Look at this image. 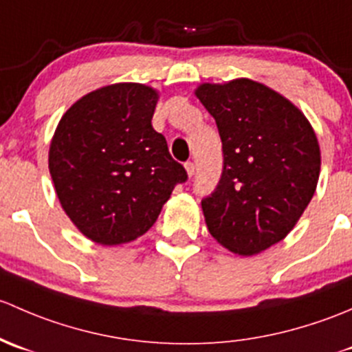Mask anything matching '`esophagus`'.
<instances>
[{
  "label": "esophagus",
  "mask_w": 352,
  "mask_h": 352,
  "mask_svg": "<svg viewBox=\"0 0 352 352\" xmlns=\"http://www.w3.org/2000/svg\"><path fill=\"white\" fill-rule=\"evenodd\" d=\"M184 169H186L188 176H190V177L195 175V164H193V162H186V164H184Z\"/></svg>",
  "instance_id": "esophagus-1"
}]
</instances>
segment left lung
<instances>
[{
    "instance_id": "8db88e82",
    "label": "left lung",
    "mask_w": 352,
    "mask_h": 352,
    "mask_svg": "<svg viewBox=\"0 0 352 352\" xmlns=\"http://www.w3.org/2000/svg\"><path fill=\"white\" fill-rule=\"evenodd\" d=\"M215 118L223 169L201 208L212 237L252 256L283 241L309 206L320 147L305 115L274 89L241 78L195 91Z\"/></svg>"
}]
</instances>
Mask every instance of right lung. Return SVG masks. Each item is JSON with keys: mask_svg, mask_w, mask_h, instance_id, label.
Returning a JSON list of instances; mask_svg holds the SVG:
<instances>
[{"mask_svg": "<svg viewBox=\"0 0 352 352\" xmlns=\"http://www.w3.org/2000/svg\"><path fill=\"white\" fill-rule=\"evenodd\" d=\"M159 93L117 82L88 93L63 115L49 149L60 206L101 245L135 241L154 226L186 171L152 129Z\"/></svg>", "mask_w": 352, "mask_h": 352, "instance_id": "1", "label": "right lung"}]
</instances>
